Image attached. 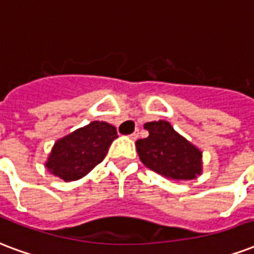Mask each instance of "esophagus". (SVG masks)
<instances>
[{
  "mask_svg": "<svg viewBox=\"0 0 254 254\" xmlns=\"http://www.w3.org/2000/svg\"><path fill=\"white\" fill-rule=\"evenodd\" d=\"M138 136H139V129H136V131H134V132H132V134L129 135V138L131 139H138Z\"/></svg>",
  "mask_w": 254,
  "mask_h": 254,
  "instance_id": "esophagus-1",
  "label": "esophagus"
}]
</instances>
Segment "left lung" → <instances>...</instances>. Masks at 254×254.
I'll use <instances>...</instances> for the list:
<instances>
[{
  "label": "left lung",
  "instance_id": "left-lung-1",
  "mask_svg": "<svg viewBox=\"0 0 254 254\" xmlns=\"http://www.w3.org/2000/svg\"><path fill=\"white\" fill-rule=\"evenodd\" d=\"M148 136L136 142L140 161L148 169L170 179H194L201 174L202 152L175 131L169 122L144 125Z\"/></svg>",
  "mask_w": 254,
  "mask_h": 254
}]
</instances>
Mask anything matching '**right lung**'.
Listing matches in <instances>:
<instances>
[{
    "label": "right lung",
    "mask_w": 254,
    "mask_h": 254,
    "mask_svg": "<svg viewBox=\"0 0 254 254\" xmlns=\"http://www.w3.org/2000/svg\"><path fill=\"white\" fill-rule=\"evenodd\" d=\"M115 138L118 132L114 126L92 122L57 140L45 166L64 181L79 179L106 158Z\"/></svg>",
    "instance_id": "right-lung-1"
}]
</instances>
